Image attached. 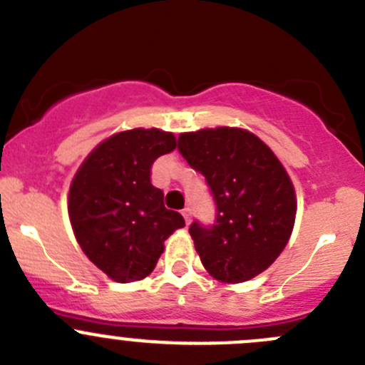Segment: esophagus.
I'll return each mask as SVG.
<instances>
[{
  "mask_svg": "<svg viewBox=\"0 0 365 365\" xmlns=\"http://www.w3.org/2000/svg\"><path fill=\"white\" fill-rule=\"evenodd\" d=\"M182 217H185L186 224H190V220H192V210H190V207H185V210H182Z\"/></svg>",
  "mask_w": 365,
  "mask_h": 365,
  "instance_id": "esophagus-1",
  "label": "esophagus"
}]
</instances>
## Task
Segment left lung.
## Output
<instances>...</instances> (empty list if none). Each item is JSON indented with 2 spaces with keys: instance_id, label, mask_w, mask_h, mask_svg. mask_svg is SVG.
<instances>
[{
  "instance_id": "left-lung-1",
  "label": "left lung",
  "mask_w": 365,
  "mask_h": 365,
  "mask_svg": "<svg viewBox=\"0 0 365 365\" xmlns=\"http://www.w3.org/2000/svg\"><path fill=\"white\" fill-rule=\"evenodd\" d=\"M179 152L207 180L217 220L190 235L204 269L222 283H244L269 269L289 244L297 200L272 150L245 128H200L179 136Z\"/></svg>"
}]
</instances>
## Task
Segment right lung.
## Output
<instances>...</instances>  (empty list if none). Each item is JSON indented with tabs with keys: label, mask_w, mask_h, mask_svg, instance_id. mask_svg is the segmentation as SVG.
<instances>
[{
	"label": "right lung",
	"mask_w": 365,
	"mask_h": 365,
	"mask_svg": "<svg viewBox=\"0 0 365 365\" xmlns=\"http://www.w3.org/2000/svg\"><path fill=\"white\" fill-rule=\"evenodd\" d=\"M175 147V136L159 128L123 130L93 148L73 177L68 213L76 242L118 283L147 277L166 238L185 227L150 182L155 159Z\"/></svg>",
	"instance_id": "obj_1"
}]
</instances>
